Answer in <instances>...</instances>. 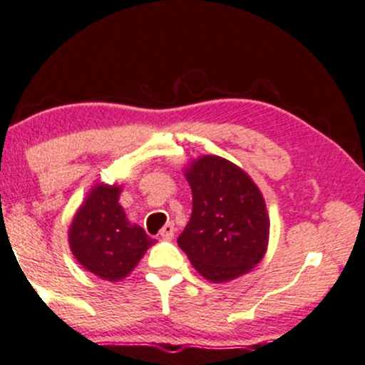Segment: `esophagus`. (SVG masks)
Returning a JSON list of instances; mask_svg holds the SVG:
<instances>
[{"label":"esophagus","mask_w":365,"mask_h":365,"mask_svg":"<svg viewBox=\"0 0 365 365\" xmlns=\"http://www.w3.org/2000/svg\"><path fill=\"white\" fill-rule=\"evenodd\" d=\"M174 233H175V227H174V223H165L164 227H162V230H160V237L164 238V240H173L174 238Z\"/></svg>","instance_id":"1"}]
</instances>
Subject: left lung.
<instances>
[{
    "label": "left lung",
    "mask_w": 365,
    "mask_h": 365,
    "mask_svg": "<svg viewBox=\"0 0 365 365\" xmlns=\"http://www.w3.org/2000/svg\"><path fill=\"white\" fill-rule=\"evenodd\" d=\"M192 191L190 223L178 244L211 282L244 276L264 259L269 215L259 186L233 162L201 155L184 168Z\"/></svg>",
    "instance_id": "1"
}]
</instances>
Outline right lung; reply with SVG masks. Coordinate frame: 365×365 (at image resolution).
<instances>
[{
	"label": "right lung",
	"instance_id": "add662e5",
	"mask_svg": "<svg viewBox=\"0 0 365 365\" xmlns=\"http://www.w3.org/2000/svg\"><path fill=\"white\" fill-rule=\"evenodd\" d=\"M120 192L118 184H94L69 227V247L76 260L111 282L127 277L155 244L142 227L127 218Z\"/></svg>",
	"mask_w": 365,
	"mask_h": 365
}]
</instances>
